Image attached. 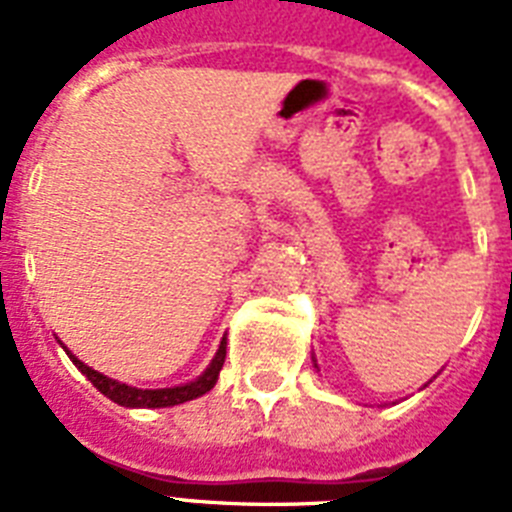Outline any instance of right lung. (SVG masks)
Wrapping results in <instances>:
<instances>
[{
	"label": "right lung",
	"instance_id": "1",
	"mask_svg": "<svg viewBox=\"0 0 512 512\" xmlns=\"http://www.w3.org/2000/svg\"><path fill=\"white\" fill-rule=\"evenodd\" d=\"M74 358V356H71ZM74 364L79 366V372L87 377V380L95 385V388L103 393L106 398H111L114 404L119 406H130V409H164V406H177L185 404V401H193V398L204 396L209 390L215 388L217 374L223 369L225 364V342H220V350L212 358V364L207 366V372L201 374L199 380L188 382V385H180V388H162V390H140V388H130V385H122V382L111 380L106 374L95 372L90 366L74 358Z\"/></svg>",
	"mask_w": 512,
	"mask_h": 512
}]
</instances>
